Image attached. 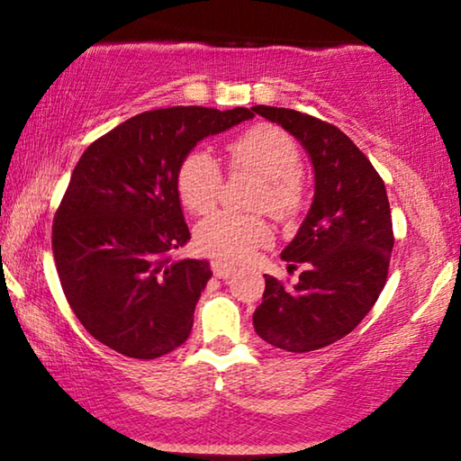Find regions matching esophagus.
<instances>
[{"label":"esophagus","mask_w":461,"mask_h":461,"mask_svg":"<svg viewBox=\"0 0 461 461\" xmlns=\"http://www.w3.org/2000/svg\"><path fill=\"white\" fill-rule=\"evenodd\" d=\"M212 272H214V276L218 278H230L235 275V268H230V266H226L222 262H212Z\"/></svg>","instance_id":"1"}]
</instances>
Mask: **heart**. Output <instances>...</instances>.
<instances>
[{
	"instance_id": "heart-1",
	"label": "heart",
	"mask_w": 461,
	"mask_h": 461,
	"mask_svg": "<svg viewBox=\"0 0 461 461\" xmlns=\"http://www.w3.org/2000/svg\"><path fill=\"white\" fill-rule=\"evenodd\" d=\"M226 156L232 170H251L262 176L258 210H268L278 220H293L302 212V151L289 132L276 124H253L226 143ZM222 181L216 158L202 148L186 153L176 168L178 197L191 212H208L216 203ZM270 241L272 229L262 214L218 210L195 229L197 249L222 264H241Z\"/></svg>"
}]
</instances>
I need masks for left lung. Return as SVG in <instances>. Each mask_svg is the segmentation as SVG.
<instances>
[{"label":"left lung","instance_id":"1","mask_svg":"<svg viewBox=\"0 0 461 461\" xmlns=\"http://www.w3.org/2000/svg\"><path fill=\"white\" fill-rule=\"evenodd\" d=\"M310 153L316 175L312 208L280 258L303 264L295 286L266 276L253 326L266 343L305 353L343 339L372 310L389 275V197L370 159L335 124L289 108L256 105Z\"/></svg>","mask_w":461,"mask_h":461}]
</instances>
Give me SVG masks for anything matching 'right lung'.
I'll return each instance as SVG.
<instances>
[{"mask_svg": "<svg viewBox=\"0 0 461 461\" xmlns=\"http://www.w3.org/2000/svg\"><path fill=\"white\" fill-rule=\"evenodd\" d=\"M253 110H149L93 141L51 226L59 283L86 332L122 356L156 359L191 335L212 276L203 259L172 262L189 241L176 191L181 159Z\"/></svg>", "mask_w": 461, "mask_h": 461, "instance_id": "add662e5", "label": "right lung"}]
</instances>
